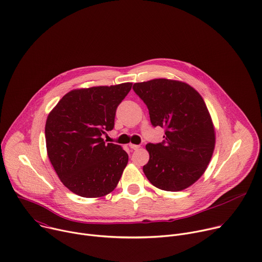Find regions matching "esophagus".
I'll list each match as a JSON object with an SVG mask.
<instances>
[{
	"mask_svg": "<svg viewBox=\"0 0 262 262\" xmlns=\"http://www.w3.org/2000/svg\"><path fill=\"white\" fill-rule=\"evenodd\" d=\"M128 146H129L132 149H134V150H136V149L140 148V145H136V144H132V143H130Z\"/></svg>",
	"mask_w": 262,
	"mask_h": 262,
	"instance_id": "34e87169",
	"label": "esophagus"
}]
</instances>
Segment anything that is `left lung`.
Masks as SVG:
<instances>
[{"label": "left lung", "instance_id": "1", "mask_svg": "<svg viewBox=\"0 0 262 262\" xmlns=\"http://www.w3.org/2000/svg\"><path fill=\"white\" fill-rule=\"evenodd\" d=\"M154 126L165 127L164 141L146 145L149 161L144 174L158 189L178 192L205 172L215 145L208 108L197 90L181 81L155 79L136 83Z\"/></svg>", "mask_w": 262, "mask_h": 262}]
</instances>
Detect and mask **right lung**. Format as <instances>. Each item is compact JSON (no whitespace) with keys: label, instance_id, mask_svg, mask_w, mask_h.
Listing matches in <instances>:
<instances>
[{"label":"right lung","instance_id":"right-lung-1","mask_svg":"<svg viewBox=\"0 0 262 262\" xmlns=\"http://www.w3.org/2000/svg\"><path fill=\"white\" fill-rule=\"evenodd\" d=\"M132 83L74 89L50 112L46 123L49 159L62 183L85 198L113 192L128 156L120 145L103 141L114 127L116 108Z\"/></svg>","mask_w":262,"mask_h":262}]
</instances>
